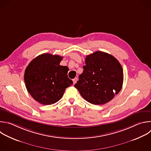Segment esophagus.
<instances>
[{
	"label": "esophagus",
	"mask_w": 151,
	"mask_h": 151,
	"mask_svg": "<svg viewBox=\"0 0 151 151\" xmlns=\"http://www.w3.org/2000/svg\"><path fill=\"white\" fill-rule=\"evenodd\" d=\"M77 81H78V78H75V79H73V84H75L76 83V82H77Z\"/></svg>",
	"instance_id": "obj_1"
}]
</instances>
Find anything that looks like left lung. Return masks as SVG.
<instances>
[{
  "instance_id": "obj_1",
  "label": "left lung",
  "mask_w": 151,
  "mask_h": 151,
  "mask_svg": "<svg viewBox=\"0 0 151 151\" xmlns=\"http://www.w3.org/2000/svg\"><path fill=\"white\" fill-rule=\"evenodd\" d=\"M85 64L75 87L92 104L110 101L123 85V71L119 62L111 55L97 51L86 57Z\"/></svg>"
}]
</instances>
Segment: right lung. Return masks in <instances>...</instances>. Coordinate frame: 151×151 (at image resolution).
<instances>
[{
    "label": "right lung",
    "instance_id": "right-lung-1",
    "mask_svg": "<svg viewBox=\"0 0 151 151\" xmlns=\"http://www.w3.org/2000/svg\"><path fill=\"white\" fill-rule=\"evenodd\" d=\"M63 57L44 53L34 59L27 67L24 81L32 97L43 105L58 102L66 88L72 85L68 76V68L60 65Z\"/></svg>",
    "mask_w": 151,
    "mask_h": 151
}]
</instances>
